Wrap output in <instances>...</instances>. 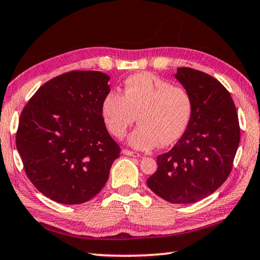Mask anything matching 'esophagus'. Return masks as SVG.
Returning a JSON list of instances; mask_svg holds the SVG:
<instances>
[{
    "instance_id": "obj_1",
    "label": "esophagus",
    "mask_w": 260,
    "mask_h": 260,
    "mask_svg": "<svg viewBox=\"0 0 260 260\" xmlns=\"http://www.w3.org/2000/svg\"><path fill=\"white\" fill-rule=\"evenodd\" d=\"M122 153H124V155H126V156L140 157V153H138V152H134V151H132V150H128V149H124V150H122Z\"/></svg>"
}]
</instances>
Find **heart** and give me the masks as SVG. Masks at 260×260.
<instances>
[{"label":"heart","mask_w":260,"mask_h":260,"mask_svg":"<svg viewBox=\"0 0 260 260\" xmlns=\"http://www.w3.org/2000/svg\"><path fill=\"white\" fill-rule=\"evenodd\" d=\"M191 112V95L186 88L151 73L127 78L122 95L110 91L101 108L105 126L118 139L124 138L138 116L140 125L132 132L128 142L140 150L177 142L187 129Z\"/></svg>","instance_id":"obj_1"}]
</instances>
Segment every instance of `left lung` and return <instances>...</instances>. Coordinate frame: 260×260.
I'll use <instances>...</instances> for the list:
<instances>
[{
  "instance_id": "left-lung-1",
  "label": "left lung",
  "mask_w": 260,
  "mask_h": 260,
  "mask_svg": "<svg viewBox=\"0 0 260 260\" xmlns=\"http://www.w3.org/2000/svg\"><path fill=\"white\" fill-rule=\"evenodd\" d=\"M190 93L192 112L181 139L157 157L148 187L175 204L195 203L214 192L231 174L240 143V125L232 96L217 79L190 68L174 76Z\"/></svg>"
}]
</instances>
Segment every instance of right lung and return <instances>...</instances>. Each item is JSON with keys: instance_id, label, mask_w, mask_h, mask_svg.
<instances>
[{"instance_id": "obj_1", "label": "right lung", "mask_w": 260, "mask_h": 260, "mask_svg": "<svg viewBox=\"0 0 260 260\" xmlns=\"http://www.w3.org/2000/svg\"><path fill=\"white\" fill-rule=\"evenodd\" d=\"M109 80L100 71L60 74L39 88L21 111L16 146L26 175L57 203L93 199L119 157L101 113Z\"/></svg>"}]
</instances>
